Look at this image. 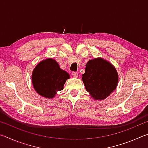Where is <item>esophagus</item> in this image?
<instances>
[{"label":"esophagus","instance_id":"obj_1","mask_svg":"<svg viewBox=\"0 0 148 148\" xmlns=\"http://www.w3.org/2000/svg\"><path fill=\"white\" fill-rule=\"evenodd\" d=\"M72 76H73L74 77H78V74H77V72H72Z\"/></svg>","mask_w":148,"mask_h":148}]
</instances>
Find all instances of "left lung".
<instances>
[{
  "label": "left lung",
  "instance_id": "1",
  "mask_svg": "<svg viewBox=\"0 0 148 148\" xmlns=\"http://www.w3.org/2000/svg\"><path fill=\"white\" fill-rule=\"evenodd\" d=\"M82 81L87 92L95 100H104L116 89L118 74L110 62L95 58L87 62Z\"/></svg>",
  "mask_w": 148,
  "mask_h": 148
}]
</instances>
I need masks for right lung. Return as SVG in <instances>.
<instances>
[{
  "label": "right lung",
  "mask_w": 148,
  "mask_h": 148,
  "mask_svg": "<svg viewBox=\"0 0 148 148\" xmlns=\"http://www.w3.org/2000/svg\"><path fill=\"white\" fill-rule=\"evenodd\" d=\"M69 74L60 69L56 60L46 59L36 65L32 71L33 87L42 97L53 99L57 91L63 89Z\"/></svg>",
  "instance_id": "right-lung-1"
}]
</instances>
